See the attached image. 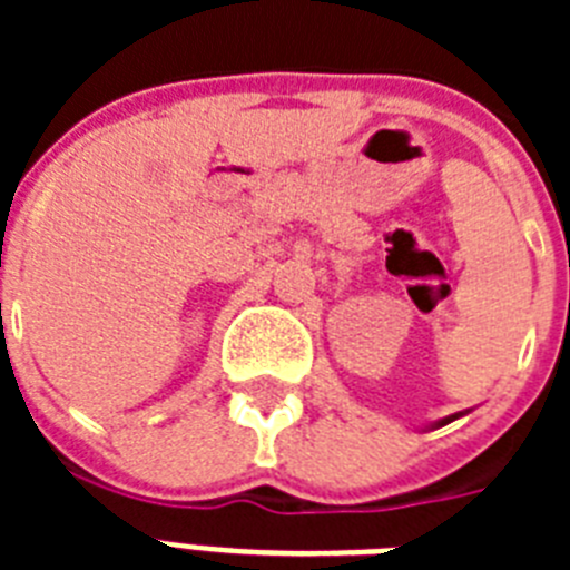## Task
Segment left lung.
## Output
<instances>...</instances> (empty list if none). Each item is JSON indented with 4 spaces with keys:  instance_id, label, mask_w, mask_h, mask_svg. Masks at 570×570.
I'll use <instances>...</instances> for the list:
<instances>
[{
    "instance_id": "1",
    "label": "left lung",
    "mask_w": 570,
    "mask_h": 570,
    "mask_svg": "<svg viewBox=\"0 0 570 570\" xmlns=\"http://www.w3.org/2000/svg\"><path fill=\"white\" fill-rule=\"evenodd\" d=\"M465 414H468V411H460V414H451V416H442V420H436L431 428H442V425H448V422L460 420V416H465Z\"/></svg>"
}]
</instances>
